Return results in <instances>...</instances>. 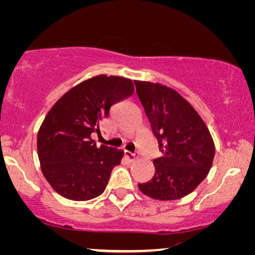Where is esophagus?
Masks as SVG:
<instances>
[{
	"instance_id": "34e87169",
	"label": "esophagus",
	"mask_w": 255,
	"mask_h": 255,
	"mask_svg": "<svg viewBox=\"0 0 255 255\" xmlns=\"http://www.w3.org/2000/svg\"><path fill=\"white\" fill-rule=\"evenodd\" d=\"M124 155H125V157H127V159L128 162H134L137 159V157H138L137 153H132L130 151H127V150H125Z\"/></svg>"
}]
</instances>
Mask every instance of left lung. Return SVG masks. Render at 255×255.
Masks as SVG:
<instances>
[{"instance_id": "1", "label": "left lung", "mask_w": 255, "mask_h": 255, "mask_svg": "<svg viewBox=\"0 0 255 255\" xmlns=\"http://www.w3.org/2000/svg\"><path fill=\"white\" fill-rule=\"evenodd\" d=\"M134 85L162 152L153 161L155 175L138 188L153 200L182 199L208 175L214 140L201 116L177 91L150 81L134 80Z\"/></svg>"}]
</instances>
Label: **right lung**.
Listing matches in <instances>:
<instances>
[{
	"mask_svg": "<svg viewBox=\"0 0 255 255\" xmlns=\"http://www.w3.org/2000/svg\"><path fill=\"white\" fill-rule=\"evenodd\" d=\"M131 79L99 74L67 91L49 110L37 132L41 170L51 187L68 200L87 201L105 190L123 150L98 146L91 138L113 104L133 93Z\"/></svg>",
	"mask_w": 255,
	"mask_h": 255,
	"instance_id": "right-lung-1",
	"label": "right lung"
}]
</instances>
